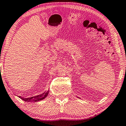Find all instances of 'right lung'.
<instances>
[{"instance_id":"add662e5","label":"right lung","mask_w":126,"mask_h":126,"mask_svg":"<svg viewBox=\"0 0 126 126\" xmlns=\"http://www.w3.org/2000/svg\"><path fill=\"white\" fill-rule=\"evenodd\" d=\"M49 92L47 91V92H44V93L42 94L39 95H36V96H32L31 97V98H23V97H21L19 96V98H20L22 100L24 101L25 102H32V101H34V102H36L38 101H41V100L44 99V98H45L47 96V95H48Z\"/></svg>"}]
</instances>
